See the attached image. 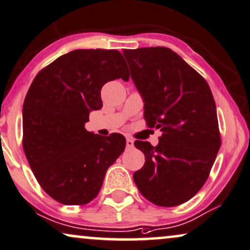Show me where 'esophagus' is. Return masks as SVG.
I'll use <instances>...</instances> for the list:
<instances>
[{"label": "esophagus", "mask_w": 250, "mask_h": 250, "mask_svg": "<svg viewBox=\"0 0 250 250\" xmlns=\"http://www.w3.org/2000/svg\"><path fill=\"white\" fill-rule=\"evenodd\" d=\"M133 146H134V141H133V139L126 138V147L133 148Z\"/></svg>", "instance_id": "1"}]
</instances>
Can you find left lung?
Masks as SVG:
<instances>
[{"label": "left lung", "mask_w": 250, "mask_h": 250, "mask_svg": "<svg viewBox=\"0 0 250 250\" xmlns=\"http://www.w3.org/2000/svg\"><path fill=\"white\" fill-rule=\"evenodd\" d=\"M123 54L145 102L147 125L163 133L156 147L134 142L146 162L133 179L156 206H179L202 188L220 148L212 93L204 78L167 47Z\"/></svg>", "instance_id": "obj_1"}]
</instances>
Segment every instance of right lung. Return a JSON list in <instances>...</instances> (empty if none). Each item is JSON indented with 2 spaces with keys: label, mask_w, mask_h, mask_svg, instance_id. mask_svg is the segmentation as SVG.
Masks as SVG:
<instances>
[{
  "label": "right lung",
  "mask_w": 250,
  "mask_h": 250,
  "mask_svg": "<svg viewBox=\"0 0 250 250\" xmlns=\"http://www.w3.org/2000/svg\"><path fill=\"white\" fill-rule=\"evenodd\" d=\"M127 82L118 50L77 49L34 78L22 105V148L42 189L57 202L83 206L95 199L105 172L123 151L122 134L101 137L85 128L102 108L105 83Z\"/></svg>",
  "instance_id": "obj_1"
}]
</instances>
